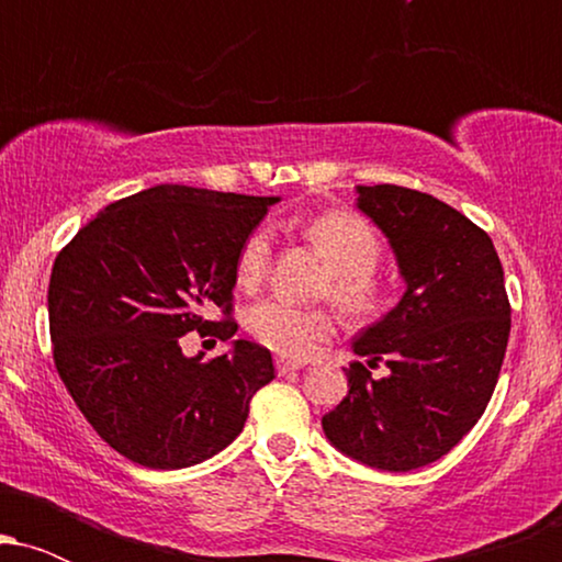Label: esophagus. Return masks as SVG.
Wrapping results in <instances>:
<instances>
[{
  "label": "esophagus",
  "instance_id": "34e87169",
  "mask_svg": "<svg viewBox=\"0 0 562 562\" xmlns=\"http://www.w3.org/2000/svg\"><path fill=\"white\" fill-rule=\"evenodd\" d=\"M295 370H301L299 362H288V359H277V372H280V375H290V372H295Z\"/></svg>",
  "mask_w": 562,
  "mask_h": 562
}]
</instances>
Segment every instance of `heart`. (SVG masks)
<instances>
[{
  "mask_svg": "<svg viewBox=\"0 0 562 562\" xmlns=\"http://www.w3.org/2000/svg\"><path fill=\"white\" fill-rule=\"evenodd\" d=\"M308 243L325 256L333 267V280L327 295L351 317H370L383 303V285L375 269L383 256V240L362 216L351 211H325L308 218ZM272 263V232L269 227H256L245 237L237 254V285L256 288L267 277ZM245 327L277 357L306 359L314 353L322 340L335 330V319L322 306H295L285 299H263L245 314Z\"/></svg>",
  "mask_w": 562,
  "mask_h": 562,
  "instance_id": "b5f03b06",
  "label": "heart"
}]
</instances>
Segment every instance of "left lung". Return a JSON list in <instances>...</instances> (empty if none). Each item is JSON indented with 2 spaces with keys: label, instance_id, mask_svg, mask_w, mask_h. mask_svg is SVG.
Listing matches in <instances>:
<instances>
[{
  "label": "left lung",
  "instance_id": "1",
  "mask_svg": "<svg viewBox=\"0 0 562 562\" xmlns=\"http://www.w3.org/2000/svg\"><path fill=\"white\" fill-rule=\"evenodd\" d=\"M359 211L389 237L404 299L359 333L346 398L322 417L333 447L406 473L441 460L479 423L509 338L505 272L492 237L428 192L357 187ZM383 361L385 379L370 369Z\"/></svg>",
  "mask_w": 562,
  "mask_h": 562
}]
</instances>
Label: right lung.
I'll list each match as a JSON object with an SVG mask.
<instances>
[{"label": "right lung", "mask_w": 562, "mask_h": 562, "mask_svg": "<svg viewBox=\"0 0 562 562\" xmlns=\"http://www.w3.org/2000/svg\"><path fill=\"white\" fill-rule=\"evenodd\" d=\"M277 198L160 184L115 200L57 254L49 335L87 423L137 465L190 468L235 441L274 378L269 348L184 357L182 335L229 340L237 254ZM222 311L224 321H209Z\"/></svg>", "instance_id": "right-lung-1"}]
</instances>
